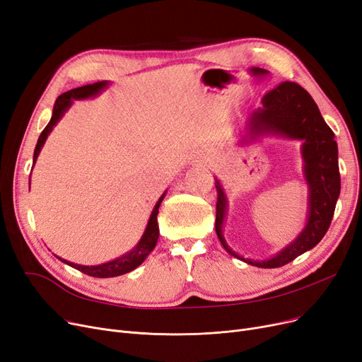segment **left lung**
<instances>
[{"mask_svg":"<svg viewBox=\"0 0 362 362\" xmlns=\"http://www.w3.org/2000/svg\"><path fill=\"white\" fill-rule=\"evenodd\" d=\"M251 72L257 76L268 75V71L262 68H251ZM247 127L253 139L260 134H274L303 142V173L309 187L308 222L298 237L274 257L264 260L244 259L232 251L223 238L222 226L228 201L222 185L216 179V233L218 241L233 257L257 268H279L315 247L332 223L340 194L337 144L333 130L324 121L310 94L291 81L281 83L264 94L262 107L250 115Z\"/></svg>","mask_w":362,"mask_h":362,"instance_id":"left-lung-1","label":"left lung"}]
</instances>
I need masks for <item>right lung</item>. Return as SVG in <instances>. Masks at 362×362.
<instances>
[{
    "mask_svg": "<svg viewBox=\"0 0 362 362\" xmlns=\"http://www.w3.org/2000/svg\"><path fill=\"white\" fill-rule=\"evenodd\" d=\"M107 81H99V83H94V84H87L83 87H78V88H72L64 94H60V96L56 99L54 107H53V115L50 122L45 125V129L42 130V133L38 137V142L34 151V164L38 158L40 151L42 148V145L45 144V139L47 136L50 134V132L53 130L54 125L57 124V121L64 117V114L68 111L71 107V105L74 103V100H80V99H88L96 96L102 90H105L107 87ZM167 192V191H165ZM165 192L161 195V198L158 199V202L155 204V207L151 213L149 217V222L146 225V229L142 235V238L137 243V245L129 251V253L122 255L121 257L112 260V262H107V263H102L98 266H84V264H76L72 262H68L62 257H57L59 260H62L64 263L72 266V268L78 269L80 272L94 276V278H111V276H119L124 275L127 272H132L133 269H136L139 264H142L144 260L149 256L151 251L155 248L156 241H158L160 237V228H158V220H156V216H158V209L161 206V202L165 197Z\"/></svg>",
    "mask_w": 362,
    "mask_h": 362,
    "instance_id": "obj_1",
    "label": "right lung"
}]
</instances>
